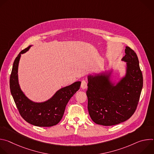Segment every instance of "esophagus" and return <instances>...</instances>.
<instances>
[{
	"label": "esophagus",
	"mask_w": 154,
	"mask_h": 154,
	"mask_svg": "<svg viewBox=\"0 0 154 154\" xmlns=\"http://www.w3.org/2000/svg\"><path fill=\"white\" fill-rule=\"evenodd\" d=\"M81 88H82V89H85V88H87V82L85 80H82Z\"/></svg>",
	"instance_id": "1"
}]
</instances>
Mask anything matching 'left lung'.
Masks as SVG:
<instances>
[{
	"label": "left lung",
	"instance_id": "left-lung-1",
	"mask_svg": "<svg viewBox=\"0 0 154 154\" xmlns=\"http://www.w3.org/2000/svg\"><path fill=\"white\" fill-rule=\"evenodd\" d=\"M122 60L127 62L126 74L116 85L110 74L88 77V109L97 124L114 125L128 119L135 113L143 85L142 72L136 53L127 46Z\"/></svg>",
	"mask_w": 154,
	"mask_h": 154
}]
</instances>
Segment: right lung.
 I'll return each mask as SVG.
<instances>
[{"mask_svg": "<svg viewBox=\"0 0 154 154\" xmlns=\"http://www.w3.org/2000/svg\"><path fill=\"white\" fill-rule=\"evenodd\" d=\"M30 48V46L22 51L14 60L10 79V91L20 116L25 121L38 127H51L60 121L66 106L79 90L81 82H76L62 88L46 102L36 103L29 100L20 88L17 70L20 55Z\"/></svg>", "mask_w": 154, "mask_h": 154, "instance_id": "right-lung-1", "label": "right lung"}]
</instances>
